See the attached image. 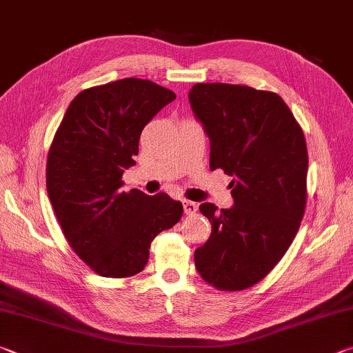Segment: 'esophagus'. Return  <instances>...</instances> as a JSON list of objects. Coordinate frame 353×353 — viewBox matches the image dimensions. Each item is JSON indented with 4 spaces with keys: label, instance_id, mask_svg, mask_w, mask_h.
I'll return each instance as SVG.
<instances>
[{
    "label": "esophagus",
    "instance_id": "34e87169",
    "mask_svg": "<svg viewBox=\"0 0 353 353\" xmlns=\"http://www.w3.org/2000/svg\"><path fill=\"white\" fill-rule=\"evenodd\" d=\"M182 204H183L185 214H194L196 212H198V205H196V202H191V201L183 199Z\"/></svg>",
    "mask_w": 353,
    "mask_h": 353
}]
</instances>
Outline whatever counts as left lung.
I'll return each instance as SVG.
<instances>
[{
    "label": "left lung",
    "mask_w": 353,
    "mask_h": 353,
    "mask_svg": "<svg viewBox=\"0 0 353 353\" xmlns=\"http://www.w3.org/2000/svg\"><path fill=\"white\" fill-rule=\"evenodd\" d=\"M210 140V168L232 176L234 205H199L212 235L194 250L196 270L218 290L240 291L282 260L307 202L305 137L279 94L232 83H196L188 93Z\"/></svg>",
    "instance_id": "obj_1"
}]
</instances>
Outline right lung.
I'll use <instances>...</instances> for the list:
<instances>
[{
	"mask_svg": "<svg viewBox=\"0 0 353 353\" xmlns=\"http://www.w3.org/2000/svg\"><path fill=\"white\" fill-rule=\"evenodd\" d=\"M176 99L165 87L126 77L71 101L48 154L46 190L74 252L104 277L143 271L151 241L182 218L168 194L123 191L141 130Z\"/></svg>",
	"mask_w": 353,
	"mask_h": 353,
	"instance_id": "right-lung-1",
	"label": "right lung"
}]
</instances>
